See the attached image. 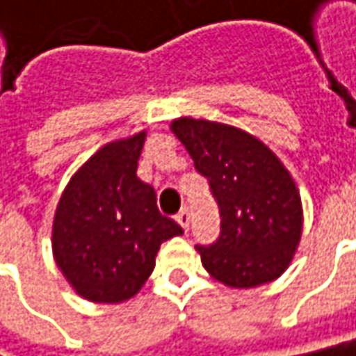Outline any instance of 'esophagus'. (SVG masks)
Masks as SVG:
<instances>
[{
  "mask_svg": "<svg viewBox=\"0 0 356 356\" xmlns=\"http://www.w3.org/2000/svg\"><path fill=\"white\" fill-rule=\"evenodd\" d=\"M175 220H177V223L187 232L189 229V221H191V216H189V209L187 207H183L181 211H179L177 216H175Z\"/></svg>",
  "mask_w": 356,
  "mask_h": 356,
  "instance_id": "1",
  "label": "esophagus"
}]
</instances>
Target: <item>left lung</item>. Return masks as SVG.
<instances>
[{
    "label": "left lung",
    "instance_id": "1",
    "mask_svg": "<svg viewBox=\"0 0 356 356\" xmlns=\"http://www.w3.org/2000/svg\"><path fill=\"white\" fill-rule=\"evenodd\" d=\"M171 131L209 181L220 207V238L195 245L203 268L232 288L276 280L302 234L300 193L282 161L229 124L183 116L171 122Z\"/></svg>",
    "mask_w": 356,
    "mask_h": 356
}]
</instances>
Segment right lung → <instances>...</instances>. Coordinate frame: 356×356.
<instances>
[{"label":"right lung","mask_w":356,"mask_h":356,"mask_svg":"<svg viewBox=\"0 0 356 356\" xmlns=\"http://www.w3.org/2000/svg\"><path fill=\"white\" fill-rule=\"evenodd\" d=\"M145 133L96 151L70 179L56 207L54 258L90 302L133 298L155 268L161 243L183 229L157 207L155 189L136 177Z\"/></svg>","instance_id":"add662e5"}]
</instances>
